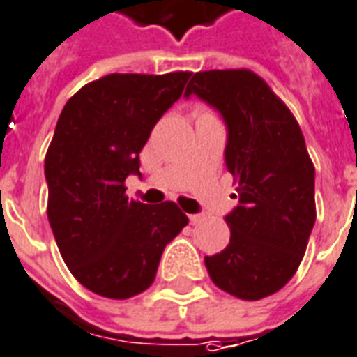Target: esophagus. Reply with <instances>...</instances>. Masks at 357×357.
<instances>
[{
    "mask_svg": "<svg viewBox=\"0 0 357 357\" xmlns=\"http://www.w3.org/2000/svg\"><path fill=\"white\" fill-rule=\"evenodd\" d=\"M203 220H205V216H203V214H190V224H194V226L201 224Z\"/></svg>",
    "mask_w": 357,
    "mask_h": 357,
    "instance_id": "esophagus-1",
    "label": "esophagus"
}]
</instances>
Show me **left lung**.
Returning a JSON list of instances; mask_svg holds the SVG:
<instances>
[{
  "label": "left lung",
  "instance_id": "8db88e82",
  "mask_svg": "<svg viewBox=\"0 0 357 357\" xmlns=\"http://www.w3.org/2000/svg\"><path fill=\"white\" fill-rule=\"evenodd\" d=\"M207 101L227 126L226 165L239 205L229 245L205 265L220 290L245 301L277 294L301 264L316 220L314 165L296 116L250 69L199 71L184 96Z\"/></svg>",
  "mask_w": 357,
  "mask_h": 357
}]
</instances>
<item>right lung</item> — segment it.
<instances>
[{"label": "right lung", "instance_id": "obj_1", "mask_svg": "<svg viewBox=\"0 0 357 357\" xmlns=\"http://www.w3.org/2000/svg\"><path fill=\"white\" fill-rule=\"evenodd\" d=\"M190 75H105L69 98L58 118L45 156L48 222L71 275L98 296L146 290L165 245L188 224L173 201L128 199L126 178L139 175V152Z\"/></svg>", "mask_w": 357, "mask_h": 357}]
</instances>
